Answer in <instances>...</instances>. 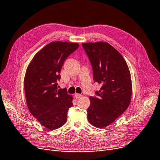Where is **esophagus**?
<instances>
[{
	"label": "esophagus",
	"instance_id": "1",
	"mask_svg": "<svg viewBox=\"0 0 160 160\" xmlns=\"http://www.w3.org/2000/svg\"><path fill=\"white\" fill-rule=\"evenodd\" d=\"M74 97L76 98V99H79L81 97V94H75L74 95Z\"/></svg>",
	"mask_w": 160,
	"mask_h": 160
}]
</instances>
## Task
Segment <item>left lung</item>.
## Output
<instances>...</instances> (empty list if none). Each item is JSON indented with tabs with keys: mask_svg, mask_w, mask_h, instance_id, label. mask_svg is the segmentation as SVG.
<instances>
[{
	"mask_svg": "<svg viewBox=\"0 0 160 160\" xmlns=\"http://www.w3.org/2000/svg\"><path fill=\"white\" fill-rule=\"evenodd\" d=\"M82 46L93 70L94 82L102 84L96 96H90L87 118L92 126L103 128L112 124L130 105L132 85L123 57L107 42L83 43Z\"/></svg>",
	"mask_w": 160,
	"mask_h": 160,
	"instance_id": "obj_1",
	"label": "left lung"
}]
</instances>
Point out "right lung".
Here are the masks:
<instances>
[{
  "instance_id": "right-lung-1",
  "label": "right lung",
  "mask_w": 160,
  "mask_h": 160,
  "mask_svg": "<svg viewBox=\"0 0 160 160\" xmlns=\"http://www.w3.org/2000/svg\"><path fill=\"white\" fill-rule=\"evenodd\" d=\"M78 43L53 42L38 52L29 64L24 79L28 109L39 122L50 130L62 126L72 107L71 95L58 88L60 72L65 60L77 50Z\"/></svg>"
}]
</instances>
